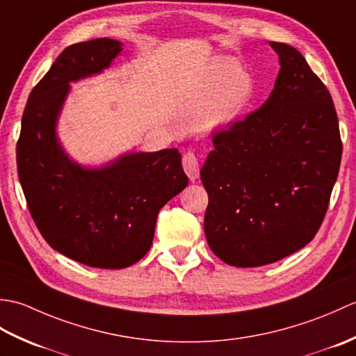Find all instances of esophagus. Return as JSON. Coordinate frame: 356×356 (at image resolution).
Segmentation results:
<instances>
[{
    "label": "esophagus",
    "instance_id": "34e87169",
    "mask_svg": "<svg viewBox=\"0 0 356 356\" xmlns=\"http://www.w3.org/2000/svg\"><path fill=\"white\" fill-rule=\"evenodd\" d=\"M182 165L186 172V176L191 180H195L199 177V159L193 151H186L182 157Z\"/></svg>",
    "mask_w": 356,
    "mask_h": 356
}]
</instances>
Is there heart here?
I'll return each instance as SVG.
<instances>
[{
  "mask_svg": "<svg viewBox=\"0 0 356 356\" xmlns=\"http://www.w3.org/2000/svg\"><path fill=\"white\" fill-rule=\"evenodd\" d=\"M252 96V81L228 61L216 63L202 74L195 95L194 127L209 133L232 122Z\"/></svg>",
  "mask_w": 356,
  "mask_h": 356,
  "instance_id": "b5f03b06",
  "label": "heart"
}]
</instances>
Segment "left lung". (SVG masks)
<instances>
[{
	"mask_svg": "<svg viewBox=\"0 0 356 356\" xmlns=\"http://www.w3.org/2000/svg\"><path fill=\"white\" fill-rule=\"evenodd\" d=\"M280 73L268 101L213 136L200 171L205 234L231 266L284 259L311 241L327 213L343 142L327 87L301 53L270 42Z\"/></svg>",
	"mask_w": 356,
	"mask_h": 356,
	"instance_id": "obj_1",
	"label": "left lung"
}]
</instances>
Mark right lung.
Wrapping results in <instances>:
<instances>
[{
  "mask_svg": "<svg viewBox=\"0 0 356 356\" xmlns=\"http://www.w3.org/2000/svg\"><path fill=\"white\" fill-rule=\"evenodd\" d=\"M119 51L110 38L67 47L30 92L17 143L19 184L38 231L55 251L101 269L139 261L159 211L188 185L177 148L84 170L59 147L55 124L69 82L107 69Z\"/></svg>",
  "mask_w": 356,
  "mask_h": 356,
  "instance_id": "obj_1",
  "label": "right lung"
}]
</instances>
